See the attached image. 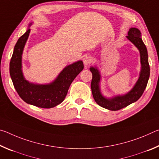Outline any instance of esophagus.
<instances>
[{"label": "esophagus", "mask_w": 159, "mask_h": 159, "mask_svg": "<svg viewBox=\"0 0 159 159\" xmlns=\"http://www.w3.org/2000/svg\"><path fill=\"white\" fill-rule=\"evenodd\" d=\"M91 60H92V59H91L90 56H85V57L83 59V64H84L85 66L88 65V64L91 62Z\"/></svg>", "instance_id": "esophagus-1"}]
</instances>
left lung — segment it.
<instances>
[{"label": "left lung", "instance_id": "1", "mask_svg": "<svg viewBox=\"0 0 159 159\" xmlns=\"http://www.w3.org/2000/svg\"><path fill=\"white\" fill-rule=\"evenodd\" d=\"M126 38L138 48L140 55L141 64V69L138 79L133 87L128 93L109 98L104 96L101 90L102 75L100 71L96 65L90 66V71L93 74L91 90L93 98L98 105L111 111H117L138 100L143 94L149 79L150 68L148 61L147 49L142 41L140 31L137 28L131 27L129 29Z\"/></svg>", "mask_w": 159, "mask_h": 159}]
</instances>
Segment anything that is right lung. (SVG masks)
Listing matches in <instances>:
<instances>
[{"label": "right lung", "instance_id": "obj_1", "mask_svg": "<svg viewBox=\"0 0 159 159\" xmlns=\"http://www.w3.org/2000/svg\"><path fill=\"white\" fill-rule=\"evenodd\" d=\"M18 39L10 62V74L13 85L20 98L26 103L38 107L50 109L60 104L65 99L70 85L84 68L82 60L66 66L52 81L36 83L26 79L22 71V55L30 34V26Z\"/></svg>", "mask_w": 159, "mask_h": 159}]
</instances>
